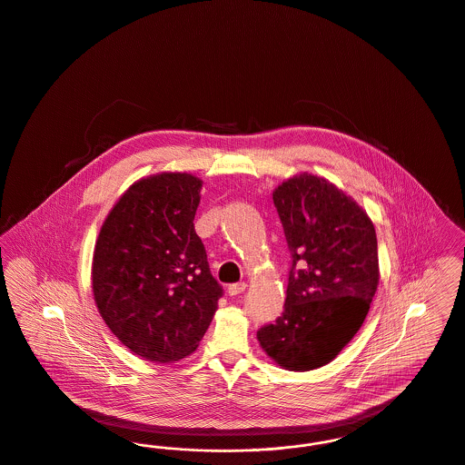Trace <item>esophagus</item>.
Returning <instances> with one entry per match:
<instances>
[{"label":"esophagus","instance_id":"esophagus-1","mask_svg":"<svg viewBox=\"0 0 465 465\" xmlns=\"http://www.w3.org/2000/svg\"><path fill=\"white\" fill-rule=\"evenodd\" d=\"M245 288H247V286H245V282H235V284H230V286H228V294H230V296H239L241 292L245 291Z\"/></svg>","mask_w":465,"mask_h":465}]
</instances>
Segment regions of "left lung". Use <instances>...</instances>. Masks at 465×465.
<instances>
[{
    "label": "left lung",
    "mask_w": 465,
    "mask_h": 465,
    "mask_svg": "<svg viewBox=\"0 0 465 465\" xmlns=\"http://www.w3.org/2000/svg\"><path fill=\"white\" fill-rule=\"evenodd\" d=\"M272 199L291 266L284 312L258 340L286 370L309 371L331 362L368 315L378 286L375 226L322 177L288 179Z\"/></svg>",
    "instance_id": "8db88e82"
}]
</instances>
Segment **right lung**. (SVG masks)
Segmentation results:
<instances>
[{"instance_id":"obj_1","label":"right lung","mask_w":465,"mask_h":465,"mask_svg":"<svg viewBox=\"0 0 465 465\" xmlns=\"http://www.w3.org/2000/svg\"><path fill=\"white\" fill-rule=\"evenodd\" d=\"M202 181L163 173L133 184L94 251L92 289L113 334L134 354L173 362L195 352L222 284L195 233Z\"/></svg>"}]
</instances>
